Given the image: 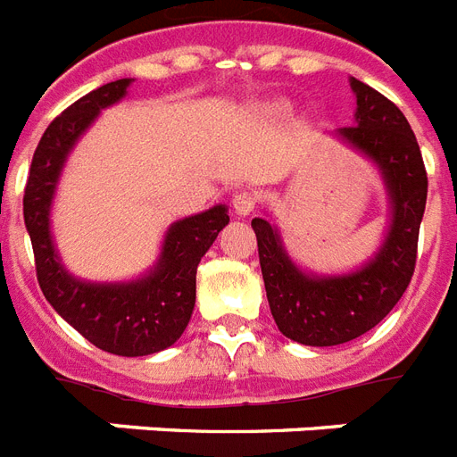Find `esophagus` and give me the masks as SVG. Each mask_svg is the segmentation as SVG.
<instances>
[{
  "label": "esophagus",
  "mask_w": 457,
  "mask_h": 457,
  "mask_svg": "<svg viewBox=\"0 0 457 457\" xmlns=\"http://www.w3.org/2000/svg\"><path fill=\"white\" fill-rule=\"evenodd\" d=\"M252 210H254V195H252V193L240 191L233 195V212H236L238 217H247Z\"/></svg>",
  "instance_id": "1"
}]
</instances>
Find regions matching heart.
<instances>
[{
	"mask_svg": "<svg viewBox=\"0 0 457 457\" xmlns=\"http://www.w3.org/2000/svg\"><path fill=\"white\" fill-rule=\"evenodd\" d=\"M286 108H287L286 104H273V105H269V112H273V115H283V112H286Z\"/></svg>",
	"mask_w": 457,
	"mask_h": 457,
	"instance_id": "b5f03b06",
	"label": "heart"
}]
</instances>
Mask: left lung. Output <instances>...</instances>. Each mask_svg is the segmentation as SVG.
I'll return each mask as SVG.
<instances>
[{
    "label": "left lung",
    "mask_w": 457,
    "mask_h": 457,
    "mask_svg": "<svg viewBox=\"0 0 457 457\" xmlns=\"http://www.w3.org/2000/svg\"><path fill=\"white\" fill-rule=\"evenodd\" d=\"M353 125L332 137L373 162L386 193V231L366 264L345 273H316L290 257L278 226L254 217L266 299L278 330L306 346H335L361 337L392 312L415 271L418 233L427 203V171L403 112L373 87L349 78Z\"/></svg>",
    "instance_id": "obj_1"
}]
</instances>
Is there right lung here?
<instances>
[{
  "label": "right lung",
  "mask_w": 457,
  "mask_h": 457,
  "mask_svg": "<svg viewBox=\"0 0 457 457\" xmlns=\"http://www.w3.org/2000/svg\"><path fill=\"white\" fill-rule=\"evenodd\" d=\"M131 82L122 78L89 91L46 127L32 155L23 217L39 287L58 316L104 352L148 356L184 335L195 306V271L228 224V207L214 205L174 221L165 231L155 264L138 278L115 283L84 280L68 271L51 236V207L65 162L98 115L127 96Z\"/></svg>",
  "instance_id": "obj_1"
}]
</instances>
